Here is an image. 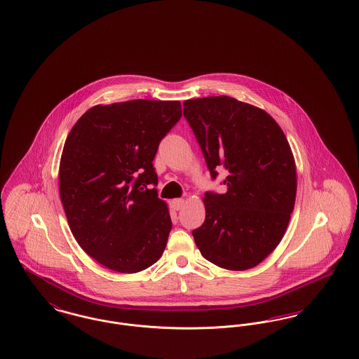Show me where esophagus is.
Listing matches in <instances>:
<instances>
[{"mask_svg":"<svg viewBox=\"0 0 359 359\" xmlns=\"http://www.w3.org/2000/svg\"><path fill=\"white\" fill-rule=\"evenodd\" d=\"M183 205H184V199H173L171 202L172 208H173V210H176V211L182 210V208H183Z\"/></svg>","mask_w":359,"mask_h":359,"instance_id":"34e87169","label":"esophagus"}]
</instances>
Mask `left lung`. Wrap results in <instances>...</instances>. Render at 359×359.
<instances>
[{
  "instance_id": "1",
  "label": "left lung",
  "mask_w": 359,
  "mask_h": 359,
  "mask_svg": "<svg viewBox=\"0 0 359 359\" xmlns=\"http://www.w3.org/2000/svg\"><path fill=\"white\" fill-rule=\"evenodd\" d=\"M184 117L212 179L224 170L226 194L205 192V219L192 231L210 262L246 271L269 256L288 227L296 165L288 140L262 109L231 97L183 103Z\"/></svg>"
}]
</instances>
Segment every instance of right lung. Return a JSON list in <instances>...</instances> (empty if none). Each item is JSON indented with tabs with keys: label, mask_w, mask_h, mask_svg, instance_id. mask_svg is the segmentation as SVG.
Segmentation results:
<instances>
[{
	"label": "right lung",
	"mask_w": 359,
	"mask_h": 359,
	"mask_svg": "<svg viewBox=\"0 0 359 359\" xmlns=\"http://www.w3.org/2000/svg\"><path fill=\"white\" fill-rule=\"evenodd\" d=\"M182 117L179 101L135 100L88 109L71 129L59 192L71 233L107 269L136 273L161 257L172 229L154 156Z\"/></svg>",
	"instance_id": "add662e5"
}]
</instances>
